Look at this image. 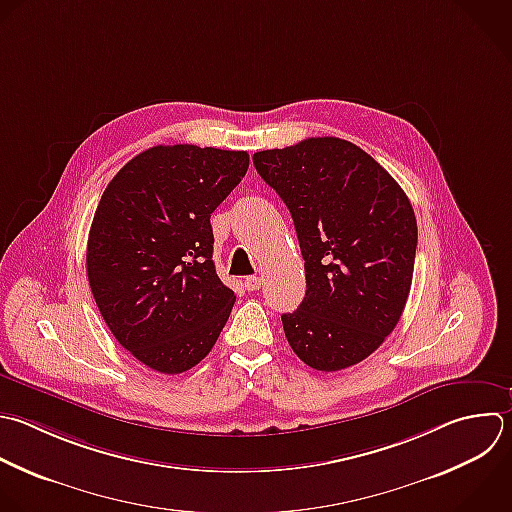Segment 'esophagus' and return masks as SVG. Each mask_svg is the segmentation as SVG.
<instances>
[{
	"mask_svg": "<svg viewBox=\"0 0 512 512\" xmlns=\"http://www.w3.org/2000/svg\"><path fill=\"white\" fill-rule=\"evenodd\" d=\"M260 286H262V280L258 278V276H248L246 280H244V288L248 290V292H254V290H260Z\"/></svg>",
	"mask_w": 512,
	"mask_h": 512,
	"instance_id": "esophagus-1",
	"label": "esophagus"
}]
</instances>
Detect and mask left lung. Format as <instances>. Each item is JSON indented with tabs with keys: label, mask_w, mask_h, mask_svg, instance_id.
<instances>
[{
	"label": "left lung",
	"mask_w": 512,
	"mask_h": 512,
	"mask_svg": "<svg viewBox=\"0 0 512 512\" xmlns=\"http://www.w3.org/2000/svg\"><path fill=\"white\" fill-rule=\"evenodd\" d=\"M288 206L306 272L284 334L310 368L334 372L370 356L398 324L412 284L414 210L396 180L340 138H308L252 156Z\"/></svg>",
	"instance_id": "left-lung-1"
}]
</instances>
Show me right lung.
Returning <instances> with one entry per match:
<instances>
[{
    "label": "right lung",
    "mask_w": 512,
    "mask_h": 512,
    "mask_svg": "<svg viewBox=\"0 0 512 512\" xmlns=\"http://www.w3.org/2000/svg\"><path fill=\"white\" fill-rule=\"evenodd\" d=\"M246 152L154 146L108 184L94 214L86 270L102 318L142 364L196 366L236 302L212 260L210 214L240 184Z\"/></svg>",
    "instance_id": "obj_1"
}]
</instances>
